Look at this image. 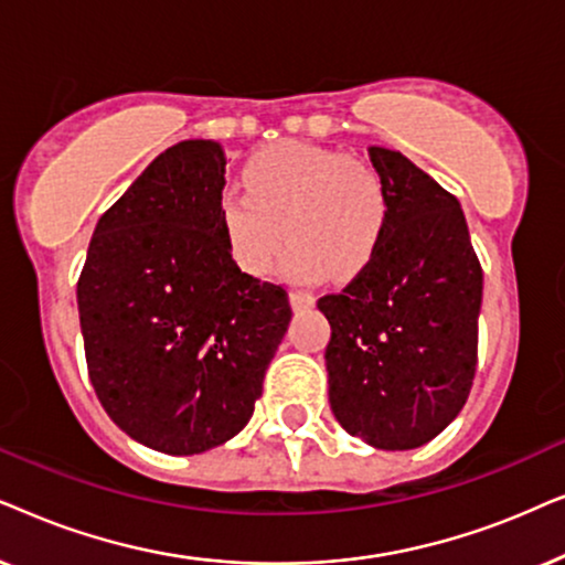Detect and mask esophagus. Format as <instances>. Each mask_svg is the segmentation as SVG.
<instances>
[{
  "label": "esophagus",
  "instance_id": "1",
  "mask_svg": "<svg viewBox=\"0 0 565 565\" xmlns=\"http://www.w3.org/2000/svg\"><path fill=\"white\" fill-rule=\"evenodd\" d=\"M312 305H315V297L310 295V291H305V289L291 291V307H295V310H310Z\"/></svg>",
  "mask_w": 565,
  "mask_h": 565
}]
</instances>
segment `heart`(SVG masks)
<instances>
[{
	"instance_id": "obj_1",
	"label": "heart",
	"mask_w": 565,
	"mask_h": 565,
	"mask_svg": "<svg viewBox=\"0 0 565 565\" xmlns=\"http://www.w3.org/2000/svg\"><path fill=\"white\" fill-rule=\"evenodd\" d=\"M245 188H224L216 216L237 266L268 274L289 237L284 270L297 281L370 266L387 230L390 201L370 164L333 149L281 141L247 162Z\"/></svg>"
}]
</instances>
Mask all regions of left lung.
Masks as SVG:
<instances>
[{"mask_svg":"<svg viewBox=\"0 0 565 565\" xmlns=\"http://www.w3.org/2000/svg\"><path fill=\"white\" fill-rule=\"evenodd\" d=\"M390 201L380 250L330 322L328 395L338 424L377 449H416L468 401L478 364L483 268L460 201L408 157L370 147Z\"/></svg>","mask_w":565,"mask_h":565,"instance_id":"obj_1","label":"left lung"}]
</instances>
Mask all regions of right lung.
Wrapping results in <instances>:
<instances>
[{
  "instance_id": "right-lung-1",
  "label": "right lung",
  "mask_w": 565,
  "mask_h": 565,
  "mask_svg": "<svg viewBox=\"0 0 565 565\" xmlns=\"http://www.w3.org/2000/svg\"><path fill=\"white\" fill-rule=\"evenodd\" d=\"M224 164L212 139L154 157L97 220L77 281L97 401L164 455L243 431L291 320L287 289L232 258L216 216Z\"/></svg>"
}]
</instances>
